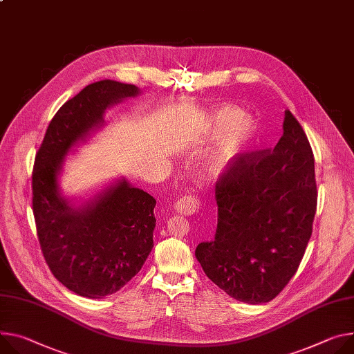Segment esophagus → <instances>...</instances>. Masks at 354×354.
<instances>
[{"instance_id":"1","label":"esophagus","mask_w":354,"mask_h":354,"mask_svg":"<svg viewBox=\"0 0 354 354\" xmlns=\"http://www.w3.org/2000/svg\"><path fill=\"white\" fill-rule=\"evenodd\" d=\"M201 209V202L192 195H185L175 202V210L183 216L195 214Z\"/></svg>"}]
</instances>
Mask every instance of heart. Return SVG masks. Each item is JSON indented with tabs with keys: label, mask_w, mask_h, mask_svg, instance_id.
<instances>
[{
	"label": "heart",
	"mask_w": 354,
	"mask_h": 354,
	"mask_svg": "<svg viewBox=\"0 0 354 354\" xmlns=\"http://www.w3.org/2000/svg\"><path fill=\"white\" fill-rule=\"evenodd\" d=\"M209 133L212 137L221 134L209 164V174L220 176L232 169L245 153L257 134V124L250 114L232 106H223L210 114Z\"/></svg>",
	"instance_id": "obj_1"
}]
</instances>
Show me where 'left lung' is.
I'll return each mask as SVG.
<instances>
[{"label":"left lung","mask_w":354,"mask_h":354,"mask_svg":"<svg viewBox=\"0 0 354 354\" xmlns=\"http://www.w3.org/2000/svg\"><path fill=\"white\" fill-rule=\"evenodd\" d=\"M282 127L272 152L244 153L220 176L216 234L195 251L210 281L251 305L274 299L295 275L316 213L310 144L289 110Z\"/></svg>","instance_id":"1"}]
</instances>
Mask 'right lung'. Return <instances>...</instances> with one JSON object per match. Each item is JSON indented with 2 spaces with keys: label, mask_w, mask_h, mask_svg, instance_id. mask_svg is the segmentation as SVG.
<instances>
[{
  "label": "right lung",
  "mask_w": 354,
  "mask_h": 354,
  "mask_svg": "<svg viewBox=\"0 0 354 354\" xmlns=\"http://www.w3.org/2000/svg\"><path fill=\"white\" fill-rule=\"evenodd\" d=\"M140 88L114 80L86 86L52 118L32 171V209L45 261L72 292L100 299L137 275L153 247L156 201L120 179L76 206L60 194L66 153L104 124V113Z\"/></svg>",
  "instance_id": "right-lung-1"
}]
</instances>
